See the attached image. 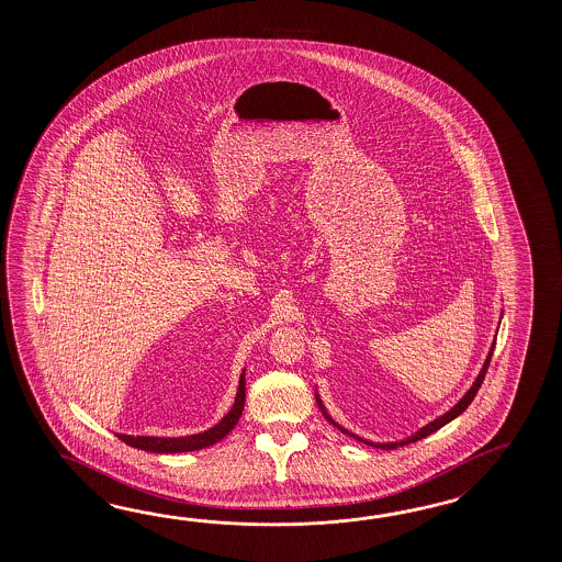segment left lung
Here are the masks:
<instances>
[{
    "label": "left lung",
    "mask_w": 562,
    "mask_h": 562,
    "mask_svg": "<svg viewBox=\"0 0 562 562\" xmlns=\"http://www.w3.org/2000/svg\"><path fill=\"white\" fill-rule=\"evenodd\" d=\"M494 346H496V341H494ZM494 346L490 347V353L488 358H486V363H484V368H482V371H480V375L476 378V382H474V385L468 390V394L456 404L448 414H443L442 418L434 419V422H430L428 426H424L422 430L416 431L414 436H409V438H406V440H402V442H394V443H373V442H366V440H361V438H358V436H353V434H349V431L344 430V428H339L337 424H335L334 419L329 418L327 414H325V409H323V404L317 400V404H319V407L323 409V414H325V418L329 419L334 426H337L339 430L344 431V434H349V436H353L356 440H359V442L368 443V446H373V448H382V450H395V448H400V446H406V443H414L418 442V440H422V438H426V436H430V434H434L436 430H440L442 426H446L448 422H452V419L458 418L464 409H467L470 404H472V400L476 397L477 390H480V385H482V382H484V378H486V371H488L490 366V359H492V353H494Z\"/></svg>",
    "instance_id": "left-lung-1"
}]
</instances>
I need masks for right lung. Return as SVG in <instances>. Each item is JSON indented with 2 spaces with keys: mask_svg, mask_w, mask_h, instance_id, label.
<instances>
[{
  "mask_svg": "<svg viewBox=\"0 0 562 562\" xmlns=\"http://www.w3.org/2000/svg\"><path fill=\"white\" fill-rule=\"evenodd\" d=\"M245 407V373L240 375L239 392H237V400L235 406L228 412L227 416L223 418L221 424H216L215 428L196 434V436H187V438H150V436H119L120 440L128 443L132 448L138 450H146V452H156V454H175V452H192L199 448H206L213 443L223 440L228 431L233 430L239 422L240 414Z\"/></svg>",
  "mask_w": 562,
  "mask_h": 562,
  "instance_id": "right-lung-1",
  "label": "right lung"
}]
</instances>
